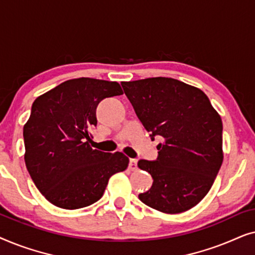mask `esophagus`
<instances>
[{"label":"esophagus","mask_w":255,"mask_h":255,"mask_svg":"<svg viewBox=\"0 0 255 255\" xmlns=\"http://www.w3.org/2000/svg\"><path fill=\"white\" fill-rule=\"evenodd\" d=\"M137 162L138 161L135 159H130V163H128V167H130L131 170H137L138 169Z\"/></svg>","instance_id":"esophagus-1"}]
</instances>
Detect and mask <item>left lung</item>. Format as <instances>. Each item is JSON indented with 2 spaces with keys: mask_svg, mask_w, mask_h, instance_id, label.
Segmentation results:
<instances>
[{
  "mask_svg": "<svg viewBox=\"0 0 255 255\" xmlns=\"http://www.w3.org/2000/svg\"><path fill=\"white\" fill-rule=\"evenodd\" d=\"M124 93L151 139L161 137L158 159L139 160L153 177L139 200L165 214H180L208 194L223 162V124L208 96L172 78L123 82Z\"/></svg>",
  "mask_w": 255,
  "mask_h": 255,
  "instance_id": "1",
  "label": "left lung"
}]
</instances>
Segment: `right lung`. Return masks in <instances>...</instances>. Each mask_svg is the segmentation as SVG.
<instances>
[{
    "instance_id": "obj_1",
    "label": "right lung",
    "mask_w": 255,
    "mask_h": 255,
    "mask_svg": "<svg viewBox=\"0 0 255 255\" xmlns=\"http://www.w3.org/2000/svg\"><path fill=\"white\" fill-rule=\"evenodd\" d=\"M122 94L117 82L80 78L34 100L23 128L24 160L38 190L55 207L74 210L95 203L110 177L128 168L123 153L89 145L99 103Z\"/></svg>"
}]
</instances>
